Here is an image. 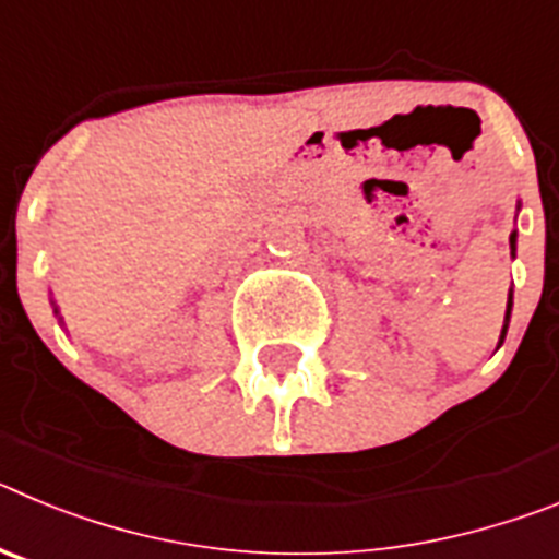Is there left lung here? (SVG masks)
Returning a JSON list of instances; mask_svg holds the SVG:
<instances>
[{"label": "left lung", "mask_w": 559, "mask_h": 559, "mask_svg": "<svg viewBox=\"0 0 559 559\" xmlns=\"http://www.w3.org/2000/svg\"><path fill=\"white\" fill-rule=\"evenodd\" d=\"M510 246H512V251H515V235L510 237ZM510 308H512V294H510V302H507V316H503V330H501V341H503V335H507V322H510Z\"/></svg>", "instance_id": "8db88e82"}]
</instances>
